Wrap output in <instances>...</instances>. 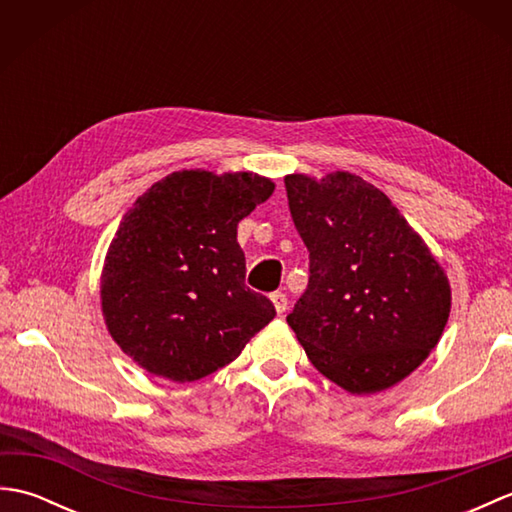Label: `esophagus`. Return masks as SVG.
<instances>
[{
  "mask_svg": "<svg viewBox=\"0 0 512 512\" xmlns=\"http://www.w3.org/2000/svg\"><path fill=\"white\" fill-rule=\"evenodd\" d=\"M270 301H273V306H275L277 314H284V312H286L288 299H286L284 292H273V295H270Z\"/></svg>",
  "mask_w": 512,
  "mask_h": 512,
  "instance_id": "34e87169",
  "label": "esophagus"
}]
</instances>
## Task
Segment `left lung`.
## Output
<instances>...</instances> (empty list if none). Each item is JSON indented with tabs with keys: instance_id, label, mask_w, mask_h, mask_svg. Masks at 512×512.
Returning <instances> with one entry per match:
<instances>
[{
	"instance_id": "8db88e82",
	"label": "left lung",
	"mask_w": 512,
	"mask_h": 512,
	"mask_svg": "<svg viewBox=\"0 0 512 512\" xmlns=\"http://www.w3.org/2000/svg\"><path fill=\"white\" fill-rule=\"evenodd\" d=\"M284 180L310 250L308 288L288 325L310 363L350 394L398 385L449 321L447 273L387 195L356 173Z\"/></svg>"
}]
</instances>
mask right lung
I'll list each match as a JSON object with an SVG mask.
<instances>
[{
    "label": "right lung",
    "instance_id": "add662e5",
    "mask_svg": "<svg viewBox=\"0 0 512 512\" xmlns=\"http://www.w3.org/2000/svg\"><path fill=\"white\" fill-rule=\"evenodd\" d=\"M275 182L253 171H173L118 224L101 273V310L116 345L149 374L191 383L242 354L275 319L246 288L239 220Z\"/></svg>",
    "mask_w": 512,
    "mask_h": 512
}]
</instances>
